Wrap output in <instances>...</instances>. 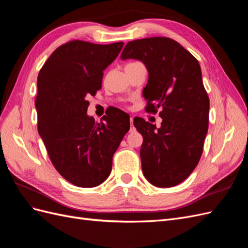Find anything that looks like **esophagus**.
I'll return each mask as SVG.
<instances>
[{
	"mask_svg": "<svg viewBox=\"0 0 248 248\" xmlns=\"http://www.w3.org/2000/svg\"><path fill=\"white\" fill-rule=\"evenodd\" d=\"M134 130H136V128H134V126H133V117H130V129H129V131L133 132Z\"/></svg>",
	"mask_w": 248,
	"mask_h": 248,
	"instance_id": "esophagus-1",
	"label": "esophagus"
}]
</instances>
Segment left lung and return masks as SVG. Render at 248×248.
Here are the masks:
<instances>
[{
  "label": "left lung",
  "instance_id": "1",
  "mask_svg": "<svg viewBox=\"0 0 248 248\" xmlns=\"http://www.w3.org/2000/svg\"><path fill=\"white\" fill-rule=\"evenodd\" d=\"M122 60L137 59L147 67L148 84L142 90L146 110L159 111L156 128L141 118L133 125L141 134L142 174L157 187L183 182L196 169L204 148L209 122V97L198 60L168 37H151L126 44Z\"/></svg>",
  "mask_w": 248,
  "mask_h": 248
}]
</instances>
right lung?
<instances>
[{"mask_svg":"<svg viewBox=\"0 0 248 248\" xmlns=\"http://www.w3.org/2000/svg\"><path fill=\"white\" fill-rule=\"evenodd\" d=\"M123 46L69 41L52 52L37 78L38 132L59 174L78 187L106 181L130 128L129 116L119 108L106 112L100 123L87 115V97L101 89L103 70Z\"/></svg>","mask_w":248,"mask_h":248,"instance_id":"add662e5","label":"right lung"}]
</instances>
